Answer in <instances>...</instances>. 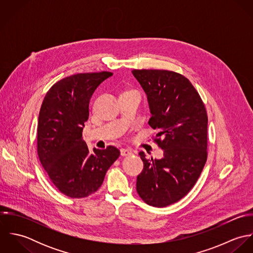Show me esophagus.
Wrapping results in <instances>:
<instances>
[{"instance_id":"esophagus-1","label":"esophagus","mask_w":253,"mask_h":253,"mask_svg":"<svg viewBox=\"0 0 253 253\" xmlns=\"http://www.w3.org/2000/svg\"><path fill=\"white\" fill-rule=\"evenodd\" d=\"M121 155L122 156H130V155H132V152H131V150H129V149H121Z\"/></svg>"}]
</instances>
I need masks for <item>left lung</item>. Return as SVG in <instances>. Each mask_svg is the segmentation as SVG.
Masks as SVG:
<instances>
[{
	"mask_svg": "<svg viewBox=\"0 0 253 253\" xmlns=\"http://www.w3.org/2000/svg\"><path fill=\"white\" fill-rule=\"evenodd\" d=\"M147 94L157 132L154 141L164 150L160 160L147 159L136 190L149 206L165 208L178 202L194 187L208 159V114L191 82L168 70H132Z\"/></svg>",
	"mask_w": 253,
	"mask_h": 253,
	"instance_id": "obj_1",
	"label": "left lung"
}]
</instances>
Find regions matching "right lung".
<instances>
[{
	"mask_svg": "<svg viewBox=\"0 0 253 253\" xmlns=\"http://www.w3.org/2000/svg\"><path fill=\"white\" fill-rule=\"evenodd\" d=\"M112 75L103 71L66 77L49 88L42 103L37 127L38 156L53 185L67 197L80 199L95 193L120 156L114 146L89 152L83 139L90 98Z\"/></svg>",
	"mask_w": 253,
	"mask_h": 253,
	"instance_id": "right-lung-1",
	"label": "right lung"
}]
</instances>
